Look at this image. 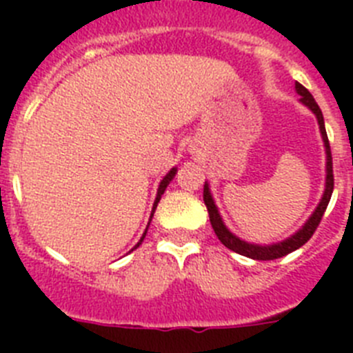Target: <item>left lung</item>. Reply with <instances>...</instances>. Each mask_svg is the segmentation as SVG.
Wrapping results in <instances>:
<instances>
[{
  "label": "left lung",
  "mask_w": 353,
  "mask_h": 353,
  "mask_svg": "<svg viewBox=\"0 0 353 353\" xmlns=\"http://www.w3.org/2000/svg\"><path fill=\"white\" fill-rule=\"evenodd\" d=\"M295 92L301 95V102L305 105V108L310 109L311 113L316 117L318 120V127H320V134H322L323 139V146H325V189H323L322 199H320V203L316 205L313 214L310 215V219L305 221L304 226L295 232L293 235H290L288 239L281 240V242H276V244H267V245H260V244H251V242H245V240L239 239L235 233H232L224 224L223 217H221L219 210H217V205H215L214 198H212L210 192V185L208 182H205L203 187V201L207 205L208 215H210V224L214 228L215 235L217 239L226 245L228 249H232V251L239 252L242 256L252 258V260H276V258H283L286 254H290L295 249L302 248V245L307 242V240L313 236L314 230L318 228L320 221L323 217V212H325L327 205L330 201V196H332V189H334V174H332V155H330V146H329V139H327V132H325V123H323V114L318 108L316 101L313 99L307 90L302 86L301 83H295Z\"/></svg>",
  "instance_id": "left-lung-1"
}]
</instances>
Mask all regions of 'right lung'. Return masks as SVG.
I'll return each mask as SVG.
<instances>
[{
  "label": "right lung",
  "instance_id": "right-lung-1",
  "mask_svg": "<svg viewBox=\"0 0 353 353\" xmlns=\"http://www.w3.org/2000/svg\"><path fill=\"white\" fill-rule=\"evenodd\" d=\"M174 174H176V168H171V170L168 171V174H166V176H164V179L161 180V183H159L157 196H155L154 207H152V214H150V221H152V217H154V212H155V208H157V203H159V201H161V196L164 194V191H166V187L170 185V182H171V180L174 179ZM150 221H148V226H150ZM148 226H146L145 233H143V236H141V239H139V242H138V244L134 245V248L130 249V251H134V249H138V248H139V244H141L143 240H145V236H146V232H148Z\"/></svg>",
  "mask_w": 353,
  "mask_h": 353
}]
</instances>
